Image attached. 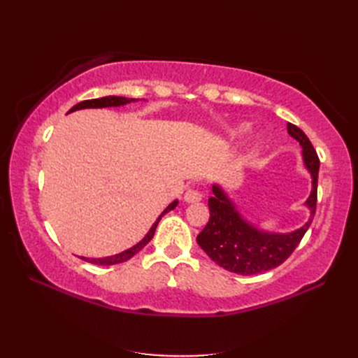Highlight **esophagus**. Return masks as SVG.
I'll list each match as a JSON object with an SVG mask.
<instances>
[{"mask_svg":"<svg viewBox=\"0 0 358 358\" xmlns=\"http://www.w3.org/2000/svg\"><path fill=\"white\" fill-rule=\"evenodd\" d=\"M201 194L200 191H196V189H187L186 194H185V201L186 203H196L201 200Z\"/></svg>","mask_w":358,"mask_h":358,"instance_id":"1","label":"esophagus"}]
</instances>
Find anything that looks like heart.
<instances>
[{
    "instance_id": "obj_1",
    "label": "heart",
    "mask_w": 358,
    "mask_h": 358,
    "mask_svg": "<svg viewBox=\"0 0 358 358\" xmlns=\"http://www.w3.org/2000/svg\"><path fill=\"white\" fill-rule=\"evenodd\" d=\"M246 131V126H241V127H238V129H235V131H232V134L234 135H237V134H240V132H245Z\"/></svg>"
}]
</instances>
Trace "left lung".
Masks as SVG:
<instances>
[{
    "instance_id": "8db88e82",
    "label": "left lung",
    "mask_w": 358,
    "mask_h": 358,
    "mask_svg": "<svg viewBox=\"0 0 358 358\" xmlns=\"http://www.w3.org/2000/svg\"><path fill=\"white\" fill-rule=\"evenodd\" d=\"M287 134L303 148V162L313 175V192L306 201L310 209L309 222L291 234H268L243 220L234 203L220 186L212 187L214 195L208 201L209 222L199 234L196 241L200 248L222 268L240 273L254 275L277 268L286 262L295 248L300 245L315 215L317 180L320 159L306 134L292 123H287Z\"/></svg>"
}]
</instances>
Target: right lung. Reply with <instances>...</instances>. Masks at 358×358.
<instances>
[{"mask_svg":"<svg viewBox=\"0 0 358 358\" xmlns=\"http://www.w3.org/2000/svg\"><path fill=\"white\" fill-rule=\"evenodd\" d=\"M131 101H134V98H126V96H103V98H95V100H86V101H81V103H78L77 106H73V108L69 110V113L71 112H73V110H78V109H89V108H112V106H123V104H127V103H131ZM178 204V201L175 200L173 203H171L169 206H167L164 210H163V214L158 217V220L157 222L152 224V227H150V231L148 232V235L146 237H144L138 245H135L134 248H131V249H127V250H124V252H121V254H117V255H112V257H104V258H86V257H81V260H85V262H89V263H92V264H100V266H109V264H118V263H123V262H127L129 258H132L136 252H140V250L148 245V243L152 240V237H154V234H155V229H157V226H158V223H159V220H162V217L164 215V214H167V212L169 210H172V209H175V206H177Z\"/></svg>","mask_w":358,"mask_h":358,"instance_id":"obj_1","label":"right lung"}]
</instances>
